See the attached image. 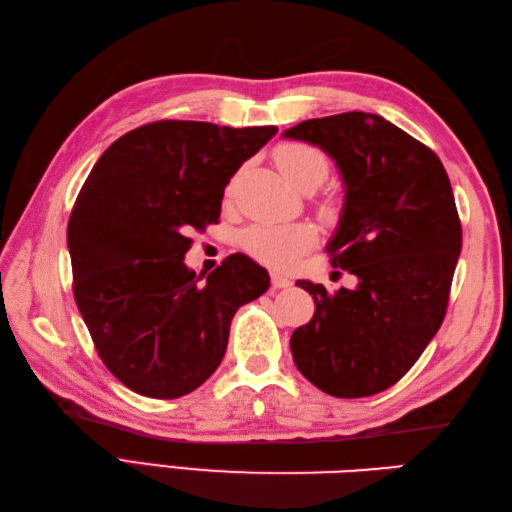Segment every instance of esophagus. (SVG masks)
Listing matches in <instances>:
<instances>
[{
	"instance_id": "1",
	"label": "esophagus",
	"mask_w": 512,
	"mask_h": 512,
	"mask_svg": "<svg viewBox=\"0 0 512 512\" xmlns=\"http://www.w3.org/2000/svg\"><path fill=\"white\" fill-rule=\"evenodd\" d=\"M270 281H273V288H290L292 286V281L281 273H270Z\"/></svg>"
}]
</instances>
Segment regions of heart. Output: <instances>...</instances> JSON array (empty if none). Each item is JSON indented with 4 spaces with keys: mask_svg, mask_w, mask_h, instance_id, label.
<instances>
[{
    "mask_svg": "<svg viewBox=\"0 0 512 512\" xmlns=\"http://www.w3.org/2000/svg\"><path fill=\"white\" fill-rule=\"evenodd\" d=\"M275 160L284 178L299 191H314L328 178L330 160L319 147L308 143H284L275 151ZM239 242L259 262L288 268L314 244L308 224H253L239 235Z\"/></svg>",
    "mask_w": 512,
    "mask_h": 512,
    "instance_id": "obj_1",
    "label": "heart"
}]
</instances>
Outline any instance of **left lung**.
I'll list each match as a JSON object with an SVG mask.
<instances>
[{"instance_id": "8db88e82", "label": "left lung", "mask_w": 512, "mask_h": 512, "mask_svg": "<svg viewBox=\"0 0 512 512\" xmlns=\"http://www.w3.org/2000/svg\"><path fill=\"white\" fill-rule=\"evenodd\" d=\"M284 138L319 147L343 182L339 224L325 250L356 288L314 299L310 323L290 336L292 358L314 387L363 398L409 372L447 312L462 228L440 158L378 114L310 118Z\"/></svg>"}]
</instances>
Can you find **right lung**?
<instances>
[{"instance_id": "add662e5", "label": "right lung", "mask_w": 512, "mask_h": 512, "mask_svg": "<svg viewBox=\"0 0 512 512\" xmlns=\"http://www.w3.org/2000/svg\"><path fill=\"white\" fill-rule=\"evenodd\" d=\"M275 125L158 121L96 160L68 222L74 299L107 369L140 396L180 398L220 367L239 306L270 288L235 253L213 273L184 264L191 228L220 220L226 184Z\"/></svg>"}]
</instances>
